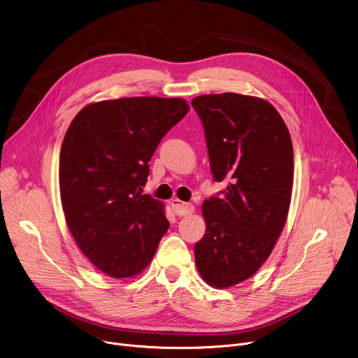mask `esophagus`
I'll use <instances>...</instances> for the list:
<instances>
[{
    "label": "esophagus",
    "mask_w": 358,
    "mask_h": 358,
    "mask_svg": "<svg viewBox=\"0 0 358 358\" xmlns=\"http://www.w3.org/2000/svg\"><path fill=\"white\" fill-rule=\"evenodd\" d=\"M171 207H173V211L176 213V215H178V217H185V215H189L194 213L192 203H187L180 199H173Z\"/></svg>",
    "instance_id": "34e87169"
}]
</instances>
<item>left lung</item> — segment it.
<instances>
[{
	"label": "left lung",
	"mask_w": 358,
	"mask_h": 358,
	"mask_svg": "<svg viewBox=\"0 0 358 358\" xmlns=\"http://www.w3.org/2000/svg\"><path fill=\"white\" fill-rule=\"evenodd\" d=\"M222 196L202 203L206 235L194 246L201 278L227 289L257 272L286 224L293 187V145L279 112L265 99L202 94L191 101Z\"/></svg>",
	"instance_id": "8db88e82"
}]
</instances>
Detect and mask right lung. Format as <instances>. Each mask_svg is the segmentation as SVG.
Wrapping results in <instances>:
<instances>
[{
  "label": "right lung",
  "instance_id": "1",
  "mask_svg": "<svg viewBox=\"0 0 358 358\" xmlns=\"http://www.w3.org/2000/svg\"><path fill=\"white\" fill-rule=\"evenodd\" d=\"M188 110L180 97L101 100L68 127L59 157L66 225L90 264L110 278L140 275L170 227L163 202L141 192L151 156Z\"/></svg>",
  "mask_w": 358,
  "mask_h": 358
}]
</instances>
